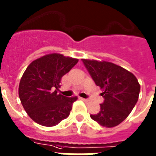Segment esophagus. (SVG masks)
Masks as SVG:
<instances>
[{
  "label": "esophagus",
  "instance_id": "esophagus-1",
  "mask_svg": "<svg viewBox=\"0 0 156 156\" xmlns=\"http://www.w3.org/2000/svg\"><path fill=\"white\" fill-rule=\"evenodd\" d=\"M81 99L83 100V101H85V102H88L89 101V100L88 99H86V98H81Z\"/></svg>",
  "mask_w": 156,
  "mask_h": 156
}]
</instances>
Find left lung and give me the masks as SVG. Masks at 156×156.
I'll list each match as a JSON object with an SVG mask.
<instances>
[{
	"mask_svg": "<svg viewBox=\"0 0 156 156\" xmlns=\"http://www.w3.org/2000/svg\"><path fill=\"white\" fill-rule=\"evenodd\" d=\"M97 86L102 89L104 102L101 110L91 118L100 125L113 128L128 117L137 102L140 84L133 73L107 61L82 59Z\"/></svg>",
	"mask_w": 156,
	"mask_h": 156,
	"instance_id": "obj_1",
	"label": "left lung"
}]
</instances>
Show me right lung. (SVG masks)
<instances>
[{
	"label": "right lung",
	"instance_id": "obj_1",
	"mask_svg": "<svg viewBox=\"0 0 156 156\" xmlns=\"http://www.w3.org/2000/svg\"><path fill=\"white\" fill-rule=\"evenodd\" d=\"M78 62L61 54L46 55L33 60L23 74L19 97L23 109L34 122L53 127L69 115L78 97L57 93L65 74Z\"/></svg>",
	"mask_w": 156,
	"mask_h": 156
}]
</instances>
